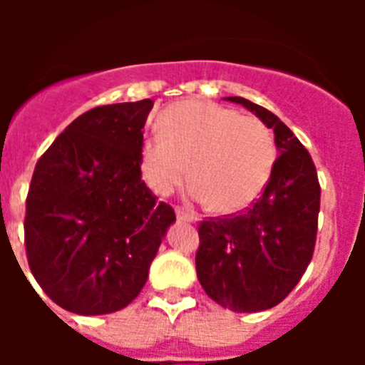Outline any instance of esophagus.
<instances>
[{"label":"esophagus","instance_id":"1","mask_svg":"<svg viewBox=\"0 0 365 365\" xmlns=\"http://www.w3.org/2000/svg\"><path fill=\"white\" fill-rule=\"evenodd\" d=\"M175 214H177V217L182 219V221H188V222H195V221H197V219H199L195 212L186 210V208H182V206H177V208H175Z\"/></svg>","mask_w":365,"mask_h":365}]
</instances>
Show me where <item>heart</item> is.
<instances>
[{
  "mask_svg": "<svg viewBox=\"0 0 365 365\" xmlns=\"http://www.w3.org/2000/svg\"><path fill=\"white\" fill-rule=\"evenodd\" d=\"M276 144L259 118L186 100L164 109L160 133L140 146V172L151 190L168 195L192 175L190 193L219 214L245 210L261 195L276 163Z\"/></svg>",
  "mask_w": 365,
  "mask_h": 365,
  "instance_id": "obj_1",
  "label": "heart"
}]
</instances>
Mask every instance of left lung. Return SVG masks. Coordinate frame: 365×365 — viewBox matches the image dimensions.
Instances as JSON below:
<instances>
[{
    "label": "left lung",
    "instance_id": "1",
    "mask_svg": "<svg viewBox=\"0 0 365 365\" xmlns=\"http://www.w3.org/2000/svg\"><path fill=\"white\" fill-rule=\"evenodd\" d=\"M227 100L272 128L279 155L261 197L247 210L199 222L195 269L205 292L219 305L257 312L291 294L311 263L320 182L309 151L274 113L241 96Z\"/></svg>",
    "mask_w": 365,
    "mask_h": 365
}]
</instances>
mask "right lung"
I'll return each mask as SVG.
<instances>
[{"label":"right lung","instance_id":"obj_1","mask_svg":"<svg viewBox=\"0 0 365 365\" xmlns=\"http://www.w3.org/2000/svg\"><path fill=\"white\" fill-rule=\"evenodd\" d=\"M151 108L144 98L89 109L34 168L25 201L27 261L66 311L108 314L130 305L175 221L140 173Z\"/></svg>","mask_w":365,"mask_h":365}]
</instances>
